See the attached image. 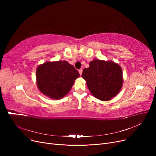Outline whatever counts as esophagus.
I'll return each instance as SVG.
<instances>
[{"instance_id": "esophagus-1", "label": "esophagus", "mask_w": 156, "mask_h": 156, "mask_svg": "<svg viewBox=\"0 0 156 156\" xmlns=\"http://www.w3.org/2000/svg\"><path fill=\"white\" fill-rule=\"evenodd\" d=\"M79 73H80V76L81 75V74H82V72H83V70L82 69H80L79 71Z\"/></svg>"}]
</instances>
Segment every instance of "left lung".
Wrapping results in <instances>:
<instances>
[{
  "instance_id": "1",
  "label": "left lung",
  "mask_w": 156,
  "mask_h": 156,
  "mask_svg": "<svg viewBox=\"0 0 156 156\" xmlns=\"http://www.w3.org/2000/svg\"><path fill=\"white\" fill-rule=\"evenodd\" d=\"M81 77L91 94L103 101L115 97L123 83L121 66L112 61L93 60L89 62V68L83 69Z\"/></svg>"
}]
</instances>
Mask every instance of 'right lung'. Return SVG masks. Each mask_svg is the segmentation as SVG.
<instances>
[{"label":"right lung","instance_id":"add662e5","mask_svg":"<svg viewBox=\"0 0 156 156\" xmlns=\"http://www.w3.org/2000/svg\"><path fill=\"white\" fill-rule=\"evenodd\" d=\"M79 76L78 71L66 61H47L36 70L38 90L52 99H60L66 95Z\"/></svg>","mask_w":156,"mask_h":156}]
</instances>
